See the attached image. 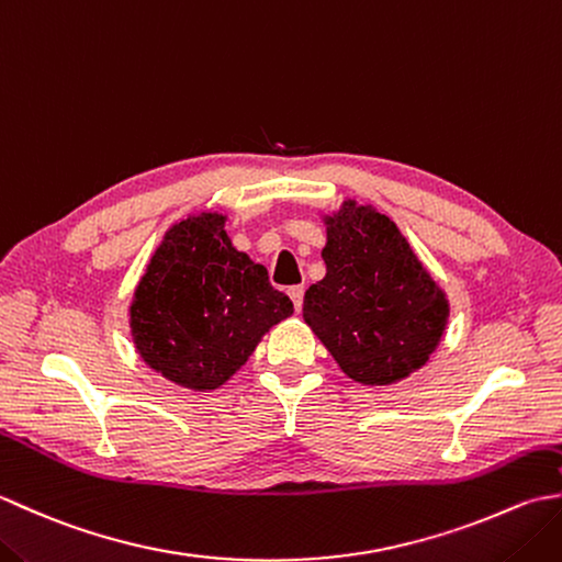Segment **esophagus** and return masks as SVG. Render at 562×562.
<instances>
[{"label":"esophagus","instance_id":"1","mask_svg":"<svg viewBox=\"0 0 562 562\" xmlns=\"http://www.w3.org/2000/svg\"><path fill=\"white\" fill-rule=\"evenodd\" d=\"M288 294H290V300H292V304H294L296 312H300V308H302V302H304V288H302V284H294V288H290V290H288Z\"/></svg>","mask_w":562,"mask_h":562}]
</instances>
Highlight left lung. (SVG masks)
I'll use <instances>...</instances> for the list:
<instances>
[{"instance_id": "1", "label": "left lung", "mask_w": 562, "mask_h": 562, "mask_svg": "<svg viewBox=\"0 0 562 562\" xmlns=\"http://www.w3.org/2000/svg\"><path fill=\"white\" fill-rule=\"evenodd\" d=\"M324 222L326 278L306 290L304 321L352 381L396 384L437 350L447 294L372 205L345 200Z\"/></svg>"}]
</instances>
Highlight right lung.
Masks as SVG:
<instances>
[{
    "label": "right lung",
    "instance_id": "add662e5",
    "mask_svg": "<svg viewBox=\"0 0 562 562\" xmlns=\"http://www.w3.org/2000/svg\"><path fill=\"white\" fill-rule=\"evenodd\" d=\"M226 217L200 212L176 222L154 250L130 304L142 360L190 391L229 381L266 333L292 316L268 270L232 246Z\"/></svg>",
    "mask_w": 562,
    "mask_h": 562
}]
</instances>
